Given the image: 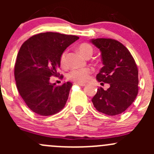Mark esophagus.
<instances>
[{"instance_id": "1", "label": "esophagus", "mask_w": 154, "mask_h": 154, "mask_svg": "<svg viewBox=\"0 0 154 154\" xmlns=\"http://www.w3.org/2000/svg\"><path fill=\"white\" fill-rule=\"evenodd\" d=\"M74 84H75V85H79V86H86V84H85V83H74Z\"/></svg>"}]
</instances>
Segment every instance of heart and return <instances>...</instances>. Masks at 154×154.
Listing matches in <instances>:
<instances>
[{"mask_svg":"<svg viewBox=\"0 0 154 154\" xmlns=\"http://www.w3.org/2000/svg\"><path fill=\"white\" fill-rule=\"evenodd\" d=\"M78 51H80L82 55L84 56L86 58L91 57L93 54V48L88 43H83L80 45L78 47ZM66 54H67L66 51H64L60 57V64L63 66L66 65ZM91 73H92V70L90 68L74 69L68 73L67 78L68 80L76 82V83H85L89 79Z\"/></svg>","mask_w":154,"mask_h":154,"instance_id":"1","label":"heart"}]
</instances>
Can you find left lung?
<instances>
[{"mask_svg": "<svg viewBox=\"0 0 154 154\" xmlns=\"http://www.w3.org/2000/svg\"><path fill=\"white\" fill-rule=\"evenodd\" d=\"M90 42L101 52L103 65L96 79L109 84L107 90L97 88L91 99L93 105L97 111L108 116L122 114L133 103L139 91L136 62L128 49L117 40L92 38Z\"/></svg>", "mask_w": 154, "mask_h": 154, "instance_id": "obj_1", "label": "left lung"}]
</instances>
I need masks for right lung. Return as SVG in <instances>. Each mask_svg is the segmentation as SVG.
Masks as SVG:
<instances>
[{
  "mask_svg": "<svg viewBox=\"0 0 154 154\" xmlns=\"http://www.w3.org/2000/svg\"><path fill=\"white\" fill-rule=\"evenodd\" d=\"M78 36L59 32H42L32 35L21 45L15 65V79L20 95L36 114L52 116L64 108L72 86L50 83L57 76L60 57ZM63 77V76H61Z\"/></svg>",
  "mask_w": 154,
  "mask_h": 154,
  "instance_id": "obj_1",
  "label": "right lung"
}]
</instances>
